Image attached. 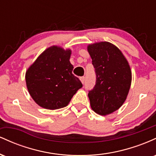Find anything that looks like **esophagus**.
Here are the masks:
<instances>
[{
	"mask_svg": "<svg viewBox=\"0 0 156 156\" xmlns=\"http://www.w3.org/2000/svg\"><path fill=\"white\" fill-rule=\"evenodd\" d=\"M80 81H81V83L83 84L84 82H85V78H84V77H80Z\"/></svg>",
	"mask_w": 156,
	"mask_h": 156,
	"instance_id": "1",
	"label": "esophagus"
}]
</instances>
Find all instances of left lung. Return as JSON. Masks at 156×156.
<instances>
[{"mask_svg": "<svg viewBox=\"0 0 156 156\" xmlns=\"http://www.w3.org/2000/svg\"><path fill=\"white\" fill-rule=\"evenodd\" d=\"M87 51L96 73V84L88 94L91 108L98 114L108 115L126 100L131 85V69L120 50L110 42L90 44Z\"/></svg>", "mask_w": 156, "mask_h": 156, "instance_id": "8db88e82", "label": "left lung"}]
</instances>
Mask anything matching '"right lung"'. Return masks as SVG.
<instances>
[{
    "mask_svg": "<svg viewBox=\"0 0 156 156\" xmlns=\"http://www.w3.org/2000/svg\"><path fill=\"white\" fill-rule=\"evenodd\" d=\"M70 55L71 50L51 46L28 68L26 73L27 89L39 106L50 110L64 108L83 87L72 73Z\"/></svg>",
    "mask_w": 156,
    "mask_h": 156,
    "instance_id": "obj_1",
    "label": "right lung"
}]
</instances>
